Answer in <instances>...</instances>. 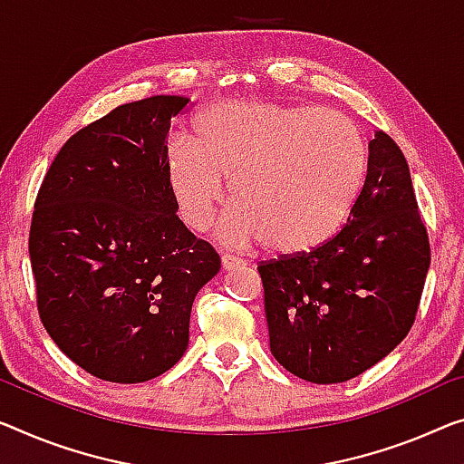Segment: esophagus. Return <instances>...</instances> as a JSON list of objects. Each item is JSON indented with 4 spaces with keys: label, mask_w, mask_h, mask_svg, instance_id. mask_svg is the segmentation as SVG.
<instances>
[{
    "label": "esophagus",
    "mask_w": 464,
    "mask_h": 464,
    "mask_svg": "<svg viewBox=\"0 0 464 464\" xmlns=\"http://www.w3.org/2000/svg\"><path fill=\"white\" fill-rule=\"evenodd\" d=\"M220 262H223V268H225V271H235V268L246 266V262H244V260L233 258V256H229V254H225L223 258H220Z\"/></svg>",
    "instance_id": "1"
}]
</instances>
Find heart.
I'll return each mask as SVG.
<instances>
[{
    "label": "heart",
    "instance_id": "b5f03b06",
    "mask_svg": "<svg viewBox=\"0 0 464 464\" xmlns=\"http://www.w3.org/2000/svg\"><path fill=\"white\" fill-rule=\"evenodd\" d=\"M196 141L177 137L166 154L179 214L208 229L229 179L237 202L220 233L235 247L313 250L340 229L364 181L362 137L334 110L218 102L196 119Z\"/></svg>",
    "mask_w": 464,
    "mask_h": 464
}]
</instances>
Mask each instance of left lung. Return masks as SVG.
Masks as SVG:
<instances>
[{
    "label": "left lung",
    "mask_w": 464,
    "mask_h": 464,
    "mask_svg": "<svg viewBox=\"0 0 464 464\" xmlns=\"http://www.w3.org/2000/svg\"><path fill=\"white\" fill-rule=\"evenodd\" d=\"M430 239L402 150L375 130L348 223L313 252L258 266L276 362L310 383H343L409 335Z\"/></svg>",
    "instance_id": "8db88e82"
}]
</instances>
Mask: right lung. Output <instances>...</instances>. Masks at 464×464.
I'll list each match as a JSON object with an SVG mask.
<instances>
[{
	"label": "right lung",
	"mask_w": 464,
	"mask_h": 464,
	"mask_svg": "<svg viewBox=\"0 0 464 464\" xmlns=\"http://www.w3.org/2000/svg\"><path fill=\"white\" fill-rule=\"evenodd\" d=\"M189 100L154 95L72 135L34 202L29 254L44 327L93 377L141 383L179 362L199 289L220 271L177 217L169 130Z\"/></svg>",
	"instance_id": "right-lung-1"
}]
</instances>
